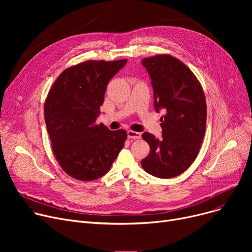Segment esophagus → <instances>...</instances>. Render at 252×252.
Wrapping results in <instances>:
<instances>
[{"label": "esophagus", "mask_w": 252, "mask_h": 252, "mask_svg": "<svg viewBox=\"0 0 252 252\" xmlns=\"http://www.w3.org/2000/svg\"><path fill=\"white\" fill-rule=\"evenodd\" d=\"M127 137L129 139H141L142 137V134L139 133V131H134V130H127Z\"/></svg>", "instance_id": "esophagus-1"}]
</instances>
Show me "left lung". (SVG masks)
Listing matches in <instances>:
<instances>
[{
  "instance_id": "1",
  "label": "left lung",
  "mask_w": 252,
  "mask_h": 252,
  "mask_svg": "<svg viewBox=\"0 0 252 252\" xmlns=\"http://www.w3.org/2000/svg\"><path fill=\"white\" fill-rule=\"evenodd\" d=\"M142 65L151 78L156 112L162 137L145 133L150 153L141 161L148 174L170 179L184 173L195 160L205 134L206 102L201 85L179 59L169 55L145 58Z\"/></svg>"
}]
</instances>
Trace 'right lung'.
<instances>
[{"mask_svg":"<svg viewBox=\"0 0 252 252\" xmlns=\"http://www.w3.org/2000/svg\"><path fill=\"white\" fill-rule=\"evenodd\" d=\"M127 60H90L65 69L45 102L52 149L66 174L94 181L109 171L126 140L125 129L96 125L110 79Z\"/></svg>","mask_w":252,"mask_h":252,"instance_id":"right-lung-1","label":"right lung"}]
</instances>
